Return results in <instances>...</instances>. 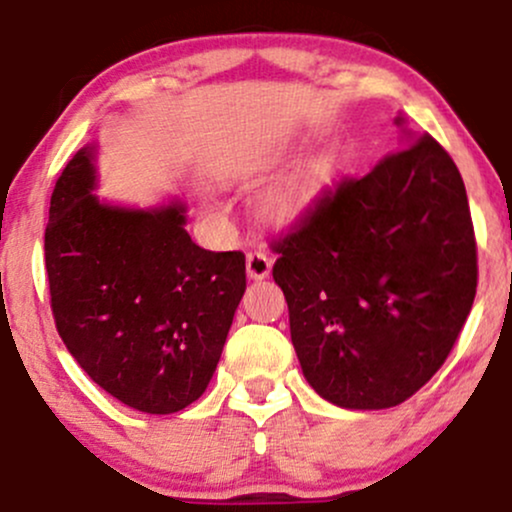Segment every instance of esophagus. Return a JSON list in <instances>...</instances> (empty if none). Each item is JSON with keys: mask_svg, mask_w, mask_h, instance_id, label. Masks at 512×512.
Returning a JSON list of instances; mask_svg holds the SVG:
<instances>
[{"mask_svg": "<svg viewBox=\"0 0 512 512\" xmlns=\"http://www.w3.org/2000/svg\"><path fill=\"white\" fill-rule=\"evenodd\" d=\"M245 264H248L250 279H264V276L272 272V260H269V255L264 250L248 252V257H245Z\"/></svg>", "mask_w": 512, "mask_h": 512, "instance_id": "1", "label": "esophagus"}]
</instances>
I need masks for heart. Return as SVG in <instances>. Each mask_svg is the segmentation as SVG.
Returning <instances> with one entry per match:
<instances>
[{
  "label": "heart",
  "instance_id": "heart-1",
  "mask_svg": "<svg viewBox=\"0 0 512 512\" xmlns=\"http://www.w3.org/2000/svg\"><path fill=\"white\" fill-rule=\"evenodd\" d=\"M334 173V158L320 154L310 158L305 166H301L289 180L281 182L279 187L267 197V214L276 221H296L308 214L322 195Z\"/></svg>",
  "mask_w": 512,
  "mask_h": 512
}]
</instances>
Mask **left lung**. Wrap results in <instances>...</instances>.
I'll return each mask as SVG.
<instances>
[{"mask_svg": "<svg viewBox=\"0 0 512 512\" xmlns=\"http://www.w3.org/2000/svg\"><path fill=\"white\" fill-rule=\"evenodd\" d=\"M272 250L305 380L337 407H397L421 390L477 296L467 190L431 134L322 192Z\"/></svg>", "mask_w": 512, "mask_h": 512, "instance_id": "1", "label": "left lung"}]
</instances>
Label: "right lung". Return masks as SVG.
I'll list each match as a JSON object with an SVG mask.
<instances>
[{"mask_svg": "<svg viewBox=\"0 0 512 512\" xmlns=\"http://www.w3.org/2000/svg\"><path fill=\"white\" fill-rule=\"evenodd\" d=\"M93 149L55 182L45 228L50 308L64 346L127 407L173 414L207 390L245 293V255L211 252L185 207L98 202Z\"/></svg>", "mask_w": 512, "mask_h": 512, "instance_id": "1", "label": "right lung"}]
</instances>
